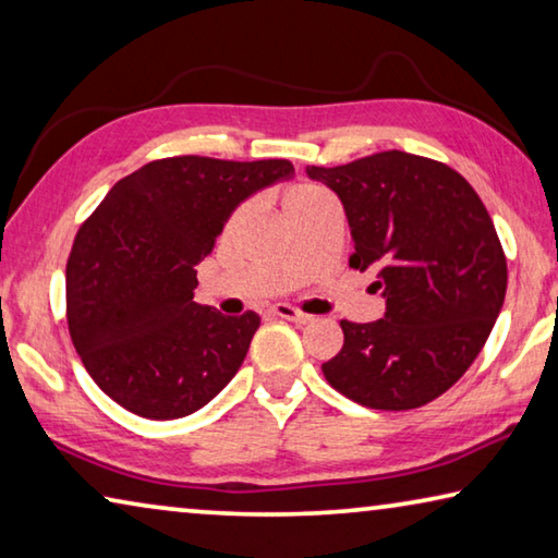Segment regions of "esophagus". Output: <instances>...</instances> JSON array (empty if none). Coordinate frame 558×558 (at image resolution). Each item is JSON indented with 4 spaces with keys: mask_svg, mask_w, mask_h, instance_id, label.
<instances>
[{
    "mask_svg": "<svg viewBox=\"0 0 558 558\" xmlns=\"http://www.w3.org/2000/svg\"><path fill=\"white\" fill-rule=\"evenodd\" d=\"M272 315L282 317V320L298 323V325H307V323H313V315L300 313L298 307H293V305H276V307H272Z\"/></svg>",
    "mask_w": 558,
    "mask_h": 558,
    "instance_id": "1",
    "label": "esophagus"
}]
</instances>
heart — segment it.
<instances>
[{
	"instance_id": "heart-1",
	"label": "heart",
	"mask_w": 558,
	"mask_h": 558,
	"mask_svg": "<svg viewBox=\"0 0 558 558\" xmlns=\"http://www.w3.org/2000/svg\"><path fill=\"white\" fill-rule=\"evenodd\" d=\"M323 189H317V185H311V183H300V185H293V189H290L288 193H286V210H293V208H298V206H305V203H311L313 198H317V196H323Z\"/></svg>"
}]
</instances>
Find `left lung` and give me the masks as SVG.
Listing matches in <instances>:
<instances>
[{"instance_id":"left-lung-1","label":"left lung","mask_w":558,"mask_h":558,"mask_svg":"<svg viewBox=\"0 0 558 558\" xmlns=\"http://www.w3.org/2000/svg\"><path fill=\"white\" fill-rule=\"evenodd\" d=\"M338 193L355 253L375 270L385 317L348 323L325 379L373 410H414L447 392L480 355L507 295V258L476 191L432 158L383 151L307 166Z\"/></svg>"}]
</instances>
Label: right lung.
<instances>
[{"label": "right lung", "mask_w": 558, "mask_h": 558, "mask_svg": "<svg viewBox=\"0 0 558 558\" xmlns=\"http://www.w3.org/2000/svg\"><path fill=\"white\" fill-rule=\"evenodd\" d=\"M293 173L286 158H161L121 179L78 228L69 332L86 373L123 410L179 420L235 377L260 317L198 305L196 265L245 198Z\"/></svg>", "instance_id": "right-lung-1"}]
</instances>
